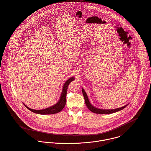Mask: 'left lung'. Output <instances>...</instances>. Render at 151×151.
Wrapping results in <instances>:
<instances>
[{"mask_svg":"<svg viewBox=\"0 0 151 151\" xmlns=\"http://www.w3.org/2000/svg\"><path fill=\"white\" fill-rule=\"evenodd\" d=\"M82 93L84 96V99H85V104L86 106V107H88V109L92 112L96 113V114H111V113H114L116 112H117L119 111H120L122 110H123V109H124L126 107H127L128 106V104L120 107V108H118L116 109H112V110H106V109H98L95 107L94 106H93L90 102L89 101V99L85 91V90L82 88Z\"/></svg>","mask_w":151,"mask_h":151,"instance_id":"left-lung-1","label":"left lung"}]
</instances>
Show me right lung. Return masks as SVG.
Returning a JSON list of instances; mask_svg holds the SVG:
<instances>
[{"label": "right lung", "mask_w": 151, "mask_h": 151, "mask_svg": "<svg viewBox=\"0 0 151 151\" xmlns=\"http://www.w3.org/2000/svg\"><path fill=\"white\" fill-rule=\"evenodd\" d=\"M75 79L74 77L70 78L68 79L65 83L63 85V89H62V92L61 93L60 98L59 99L58 103L55 104L54 106L48 107L47 109H43V110H34L32 109L29 108L27 107L26 105H25L24 103V105L31 111L36 113V114H56L58 113H59L60 111H62L63 108L65 107L66 103V93H67V91H68V87L69 85V83L73 81Z\"/></svg>", "instance_id": "obj_1"}]
</instances>
